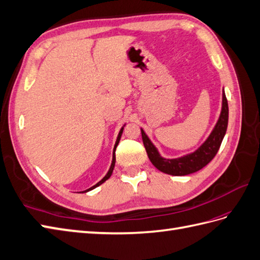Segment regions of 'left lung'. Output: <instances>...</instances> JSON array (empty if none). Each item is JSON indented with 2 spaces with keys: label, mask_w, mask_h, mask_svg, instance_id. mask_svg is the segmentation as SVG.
<instances>
[{
  "label": "left lung",
  "mask_w": 260,
  "mask_h": 260,
  "mask_svg": "<svg viewBox=\"0 0 260 260\" xmlns=\"http://www.w3.org/2000/svg\"><path fill=\"white\" fill-rule=\"evenodd\" d=\"M227 124H229V104H227L225 92H223V105H221L218 121L206 141L193 153L179 157V159H164L141 129L142 141L150 161L157 170L171 175H187L198 172L214 159L226 134Z\"/></svg>",
  "instance_id": "left-lung-1"
}]
</instances>
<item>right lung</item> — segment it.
<instances>
[{"label": "right lung", "mask_w": 260, "mask_h": 260, "mask_svg": "<svg viewBox=\"0 0 260 260\" xmlns=\"http://www.w3.org/2000/svg\"><path fill=\"white\" fill-rule=\"evenodd\" d=\"M122 131H123V128H121V130H120V132H119V135H118V138H117V141H116V144H115V148H113V154H112V162H111V167H110V169H109V171H108V173H107V175L105 176V178L101 180L100 182H98L96 185H93V186H91L90 188H88V189H86V191H84L82 193H86V192H88V191H91V189H93L94 187H97V186H99L100 184H103L104 182H106L107 180H108L110 176H111V174H112V171H113V168H115V163H116V149H117V145H118V143H119V141H120V138H121V135H122Z\"/></svg>", "instance_id": "add662e5"}]
</instances>
